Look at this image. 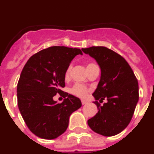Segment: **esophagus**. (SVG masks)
<instances>
[{"label":"esophagus","instance_id":"1","mask_svg":"<svg viewBox=\"0 0 154 154\" xmlns=\"http://www.w3.org/2000/svg\"><path fill=\"white\" fill-rule=\"evenodd\" d=\"M87 103V101H85V100H82V105H85Z\"/></svg>","mask_w":154,"mask_h":154}]
</instances>
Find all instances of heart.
Wrapping results in <instances>:
<instances>
[{"label": "heart", "instance_id": "obj_1", "mask_svg": "<svg viewBox=\"0 0 154 154\" xmlns=\"http://www.w3.org/2000/svg\"><path fill=\"white\" fill-rule=\"evenodd\" d=\"M96 66V65L93 63H89L87 65L86 69L87 70H89L91 68ZM71 70H72V65H69L68 66V68L65 70V77L66 79L69 78V75H70ZM89 92V88H87L85 85H82L81 84H75V85H73L72 88L70 89V92L71 94H72L74 96H77V97L79 98H85L86 97V96L88 95V92Z\"/></svg>", "mask_w": 154, "mask_h": 154}]
</instances>
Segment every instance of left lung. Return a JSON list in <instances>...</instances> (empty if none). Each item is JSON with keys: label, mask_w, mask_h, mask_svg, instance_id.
Segmentation results:
<instances>
[{"label": "left lung", "mask_w": 154, "mask_h": 154, "mask_svg": "<svg viewBox=\"0 0 154 154\" xmlns=\"http://www.w3.org/2000/svg\"><path fill=\"white\" fill-rule=\"evenodd\" d=\"M95 58L101 69V77L92 96L99 109L88 125L94 132L105 137L123 131L133 117L139 100V85L128 62L120 55L103 46L82 48ZM106 99V103L101 105Z\"/></svg>", "instance_id": "left-lung-1"}]
</instances>
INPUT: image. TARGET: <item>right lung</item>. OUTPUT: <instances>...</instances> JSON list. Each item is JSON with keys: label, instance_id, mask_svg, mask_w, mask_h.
<instances>
[{"label": "right lung", "instance_id": "right-lung-1", "mask_svg": "<svg viewBox=\"0 0 154 154\" xmlns=\"http://www.w3.org/2000/svg\"><path fill=\"white\" fill-rule=\"evenodd\" d=\"M82 55L79 48L52 46L29 58L17 82V106L24 122L37 137L55 139L67 130L69 116L82 106L79 98L61 90L65 72L71 61ZM57 93L65 99L62 103L53 100Z\"/></svg>", "mask_w": 154, "mask_h": 154}]
</instances>
